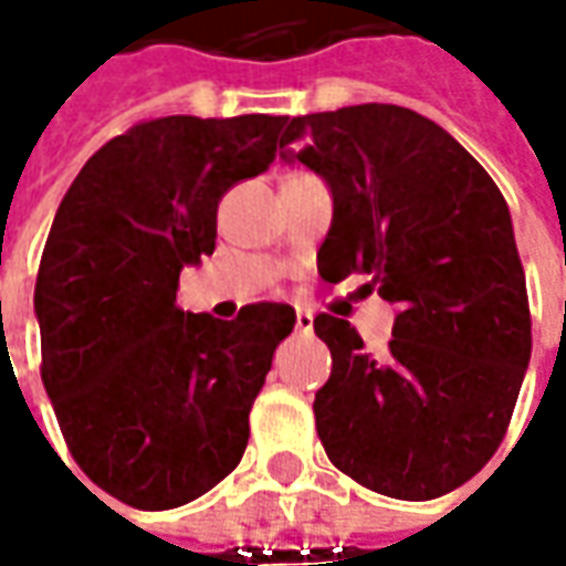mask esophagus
<instances>
[{
  "label": "esophagus",
  "mask_w": 566,
  "mask_h": 566,
  "mask_svg": "<svg viewBox=\"0 0 566 566\" xmlns=\"http://www.w3.org/2000/svg\"><path fill=\"white\" fill-rule=\"evenodd\" d=\"M312 327H315V317H312V312H308V308H298V312H295V331L308 334Z\"/></svg>",
  "instance_id": "obj_1"
}]
</instances>
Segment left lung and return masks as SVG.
I'll list each match as a JSON object with an SVG mask.
<instances>
[{"label":"left lung","instance_id":"left-lung-1","mask_svg":"<svg viewBox=\"0 0 566 566\" xmlns=\"http://www.w3.org/2000/svg\"><path fill=\"white\" fill-rule=\"evenodd\" d=\"M280 157L334 191L321 276L368 273V290L400 308L384 356L365 353L349 321L315 317L334 356L317 438L365 489L441 497L501 447L533 353L507 201L463 144L394 103L286 119Z\"/></svg>","mask_w":566,"mask_h":566}]
</instances>
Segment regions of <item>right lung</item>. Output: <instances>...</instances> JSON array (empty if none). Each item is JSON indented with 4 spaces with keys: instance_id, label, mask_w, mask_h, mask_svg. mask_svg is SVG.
I'll return each instance as SVG.
<instances>
[{
    "instance_id": "1",
    "label": "right lung",
    "mask_w": 566,
    "mask_h": 566,
    "mask_svg": "<svg viewBox=\"0 0 566 566\" xmlns=\"http://www.w3.org/2000/svg\"><path fill=\"white\" fill-rule=\"evenodd\" d=\"M286 116H164L106 142L55 210L33 308L40 378L84 475L138 511H172L239 467L249 412L295 312L235 321L176 305L217 245V205L264 172Z\"/></svg>"
}]
</instances>
